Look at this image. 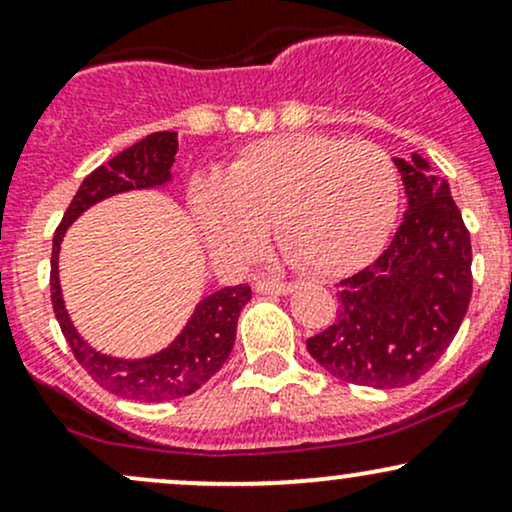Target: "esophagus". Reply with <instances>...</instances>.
<instances>
[{"label": "esophagus", "instance_id": "obj_1", "mask_svg": "<svg viewBox=\"0 0 512 512\" xmlns=\"http://www.w3.org/2000/svg\"><path fill=\"white\" fill-rule=\"evenodd\" d=\"M296 286L291 281H272V279H257L255 281V291L257 293H272V296H286L291 293Z\"/></svg>", "mask_w": 512, "mask_h": 512}]
</instances>
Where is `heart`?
<instances>
[{"label": "heart", "instance_id": "b5f03b06", "mask_svg": "<svg viewBox=\"0 0 512 512\" xmlns=\"http://www.w3.org/2000/svg\"><path fill=\"white\" fill-rule=\"evenodd\" d=\"M399 204V175L373 142L281 134L245 146L219 180H199L190 209L219 255L245 260L267 233L293 264L344 274L385 243Z\"/></svg>", "mask_w": 512, "mask_h": 512}]
</instances>
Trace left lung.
<instances>
[{
	"mask_svg": "<svg viewBox=\"0 0 512 512\" xmlns=\"http://www.w3.org/2000/svg\"><path fill=\"white\" fill-rule=\"evenodd\" d=\"M409 211L383 255L337 284V317L310 356L351 385L404 387L445 354L472 298V243L448 182L395 158Z\"/></svg>",
	"mask_w": 512,
	"mask_h": 512,
	"instance_id": "1",
	"label": "left lung"
}]
</instances>
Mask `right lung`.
<instances>
[{
  "instance_id": "obj_1",
  "label": "right lung",
  "mask_w": 512,
  "mask_h": 512,
  "mask_svg": "<svg viewBox=\"0 0 512 512\" xmlns=\"http://www.w3.org/2000/svg\"><path fill=\"white\" fill-rule=\"evenodd\" d=\"M175 154H178V132H154L142 142L120 151L81 182L72 204L64 211L62 223L57 226L55 238H52L50 298L69 349L81 363V368L103 390L113 392L117 397L137 399V402H170V399L192 395L207 383L231 354L233 342H236L238 315L252 296L250 286H226V289L211 293L197 305L192 320L168 349L156 356L139 358V361H122V358L98 354L76 334L62 303L57 255H60L64 231L76 216L117 192L163 185L170 178Z\"/></svg>"
}]
</instances>
